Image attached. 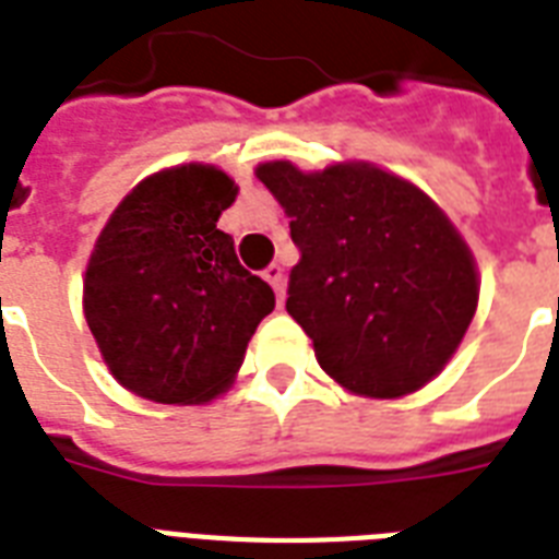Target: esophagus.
I'll list each match as a JSON object with an SVG mask.
<instances>
[{
	"instance_id": "1",
	"label": "esophagus",
	"mask_w": 559,
	"mask_h": 559,
	"mask_svg": "<svg viewBox=\"0 0 559 559\" xmlns=\"http://www.w3.org/2000/svg\"><path fill=\"white\" fill-rule=\"evenodd\" d=\"M263 278L270 281L272 289H275V296H278V305H284V270H281L278 263H272L263 270Z\"/></svg>"
}]
</instances>
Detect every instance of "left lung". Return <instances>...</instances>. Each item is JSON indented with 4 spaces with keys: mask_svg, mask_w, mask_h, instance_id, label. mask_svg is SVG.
Wrapping results in <instances>:
<instances>
[{
    "mask_svg": "<svg viewBox=\"0 0 559 559\" xmlns=\"http://www.w3.org/2000/svg\"><path fill=\"white\" fill-rule=\"evenodd\" d=\"M289 217L298 263L287 313L319 366L362 397H403L450 362L478 305L473 252L450 217L406 179L368 162L305 174L258 165Z\"/></svg>",
    "mask_w": 559,
    "mask_h": 559,
    "instance_id": "1",
    "label": "left lung"
}]
</instances>
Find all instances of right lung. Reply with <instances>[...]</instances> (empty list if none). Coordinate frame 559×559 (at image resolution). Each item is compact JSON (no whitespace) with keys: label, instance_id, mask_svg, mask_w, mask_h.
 I'll return each mask as SVG.
<instances>
[{"label":"right lung","instance_id":"add662e5","mask_svg":"<svg viewBox=\"0 0 559 559\" xmlns=\"http://www.w3.org/2000/svg\"><path fill=\"white\" fill-rule=\"evenodd\" d=\"M235 197L214 165H179L139 182L98 235L83 313L112 377L139 397H217L275 307L270 284L240 266L217 228Z\"/></svg>","mask_w":559,"mask_h":559}]
</instances>
